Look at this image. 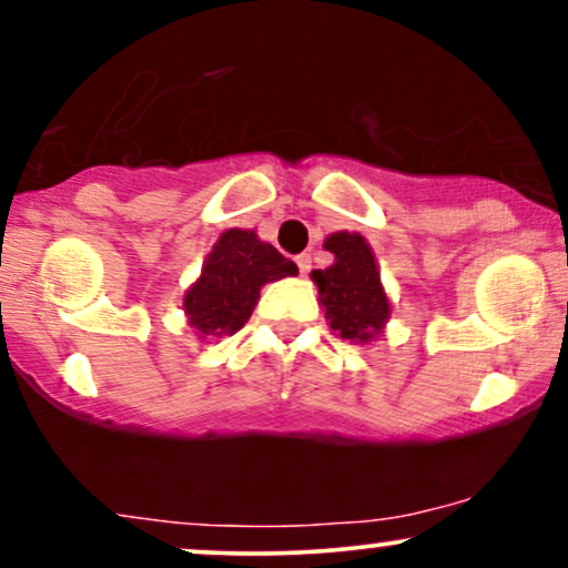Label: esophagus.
I'll return each instance as SVG.
<instances>
[{"mask_svg": "<svg viewBox=\"0 0 568 568\" xmlns=\"http://www.w3.org/2000/svg\"><path fill=\"white\" fill-rule=\"evenodd\" d=\"M296 266H298V272H302V275H306V272L312 270V256H310V253H302V256H296Z\"/></svg>", "mask_w": 568, "mask_h": 568, "instance_id": "1", "label": "esophagus"}]
</instances>
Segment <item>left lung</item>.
Returning <instances> with one entry per match:
<instances>
[{
  "label": "left lung",
  "instance_id": "1",
  "mask_svg": "<svg viewBox=\"0 0 568 568\" xmlns=\"http://www.w3.org/2000/svg\"><path fill=\"white\" fill-rule=\"evenodd\" d=\"M323 247L334 253V264L315 270L310 277L321 293L325 321L336 336L352 344H371L384 334L393 315L374 247L361 232L328 234Z\"/></svg>",
  "mask_w": 568,
  "mask_h": 568
}]
</instances>
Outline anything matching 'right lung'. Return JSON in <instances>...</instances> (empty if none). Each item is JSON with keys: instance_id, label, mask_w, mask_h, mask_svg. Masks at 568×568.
Returning <instances> with one entry per match:
<instances>
[{"instance_id": "right-lung-1", "label": "right lung", "mask_w": 568, "mask_h": 568, "mask_svg": "<svg viewBox=\"0 0 568 568\" xmlns=\"http://www.w3.org/2000/svg\"><path fill=\"white\" fill-rule=\"evenodd\" d=\"M296 264L253 230H226L202 262L200 277L184 291V315L202 342L237 334L266 283L296 275Z\"/></svg>"}]
</instances>
